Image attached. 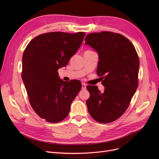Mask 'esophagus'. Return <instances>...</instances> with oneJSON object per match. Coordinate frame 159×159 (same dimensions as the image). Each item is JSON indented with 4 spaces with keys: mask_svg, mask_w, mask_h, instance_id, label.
Returning a JSON list of instances; mask_svg holds the SVG:
<instances>
[{
    "mask_svg": "<svg viewBox=\"0 0 159 159\" xmlns=\"http://www.w3.org/2000/svg\"><path fill=\"white\" fill-rule=\"evenodd\" d=\"M81 89H86V85L85 84H81Z\"/></svg>",
    "mask_w": 159,
    "mask_h": 159,
    "instance_id": "34e87169",
    "label": "esophagus"
}]
</instances>
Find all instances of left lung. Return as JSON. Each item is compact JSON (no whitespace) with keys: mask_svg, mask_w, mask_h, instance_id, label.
Segmentation results:
<instances>
[{"mask_svg":"<svg viewBox=\"0 0 159 159\" xmlns=\"http://www.w3.org/2000/svg\"><path fill=\"white\" fill-rule=\"evenodd\" d=\"M99 56L97 74L104 78V92L88 85L86 104L95 121L108 123L127 110L138 87L139 59L132 43L124 36L111 32L91 33L85 39Z\"/></svg>","mask_w":159,"mask_h":159,"instance_id":"8db88e82","label":"left lung"}]
</instances>
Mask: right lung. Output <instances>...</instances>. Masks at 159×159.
Here are the masks:
<instances>
[{
    "mask_svg": "<svg viewBox=\"0 0 159 159\" xmlns=\"http://www.w3.org/2000/svg\"><path fill=\"white\" fill-rule=\"evenodd\" d=\"M85 32L42 34L28 44L22 56V78L34 111L50 123L64 119L81 88L78 80L66 82L57 70L68 64L82 44Z\"/></svg>",
    "mask_w": 159,
    "mask_h": 159,
    "instance_id": "add662e5",
    "label": "right lung"
}]
</instances>
